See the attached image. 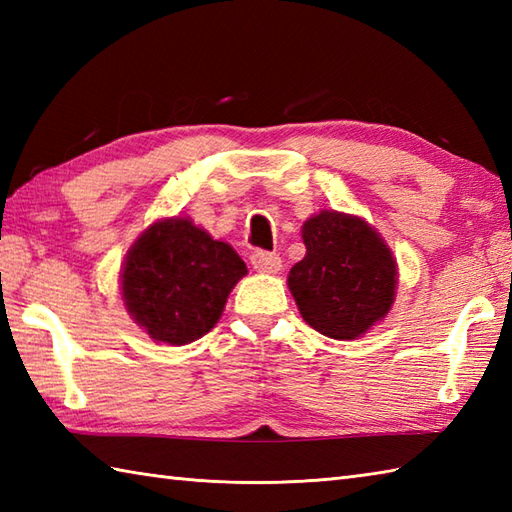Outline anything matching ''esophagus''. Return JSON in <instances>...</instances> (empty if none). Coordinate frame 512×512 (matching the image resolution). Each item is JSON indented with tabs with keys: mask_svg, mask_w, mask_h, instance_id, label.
Masks as SVG:
<instances>
[{
	"mask_svg": "<svg viewBox=\"0 0 512 512\" xmlns=\"http://www.w3.org/2000/svg\"><path fill=\"white\" fill-rule=\"evenodd\" d=\"M250 264H253L257 273L275 275L281 270V257L275 253H266V250H255V253L250 255Z\"/></svg>",
	"mask_w": 512,
	"mask_h": 512,
	"instance_id": "34e87169",
	"label": "esophagus"
}]
</instances>
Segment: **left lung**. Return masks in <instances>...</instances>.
Segmentation results:
<instances>
[{
    "instance_id": "obj_1",
    "label": "left lung",
    "mask_w": 512,
    "mask_h": 512,
    "mask_svg": "<svg viewBox=\"0 0 512 512\" xmlns=\"http://www.w3.org/2000/svg\"><path fill=\"white\" fill-rule=\"evenodd\" d=\"M306 257L288 288L303 321L336 341H354L387 317L396 301L398 264L363 217L319 211L301 226Z\"/></svg>"
}]
</instances>
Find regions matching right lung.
<instances>
[{"mask_svg": "<svg viewBox=\"0 0 512 512\" xmlns=\"http://www.w3.org/2000/svg\"><path fill=\"white\" fill-rule=\"evenodd\" d=\"M246 273L231 244L176 215L138 235L125 255L118 288L127 314L151 339L187 345L215 328Z\"/></svg>", "mask_w": 512, "mask_h": 512, "instance_id": "1", "label": "right lung"}]
</instances>
